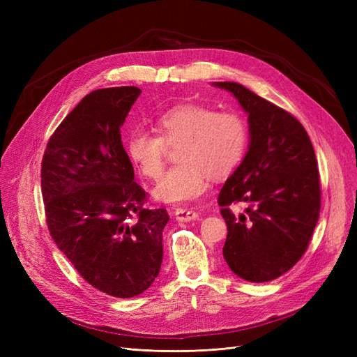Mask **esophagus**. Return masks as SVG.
Masks as SVG:
<instances>
[{"instance_id": "esophagus-1", "label": "esophagus", "mask_w": 357, "mask_h": 357, "mask_svg": "<svg viewBox=\"0 0 357 357\" xmlns=\"http://www.w3.org/2000/svg\"><path fill=\"white\" fill-rule=\"evenodd\" d=\"M176 219L180 222H190V220H197L199 218V213L198 211H193V210H188V208H177L174 211Z\"/></svg>"}]
</instances>
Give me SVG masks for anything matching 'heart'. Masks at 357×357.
I'll return each instance as SVG.
<instances>
[{"label":"heart","mask_w":357,"mask_h":357,"mask_svg":"<svg viewBox=\"0 0 357 357\" xmlns=\"http://www.w3.org/2000/svg\"><path fill=\"white\" fill-rule=\"evenodd\" d=\"M156 132L135 129L126 139L129 159L142 174L156 180L165 165L167 147H177L180 164L160 177L153 195L164 202L199 198L215 178L228 176L240 164L248 143L244 117L232 110L214 112L201 104H181L160 113Z\"/></svg>","instance_id":"1"}]
</instances>
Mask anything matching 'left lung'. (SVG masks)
Listing matches in <instances>:
<instances>
[{
    "label": "left lung",
    "instance_id": "obj_1",
    "mask_svg": "<svg viewBox=\"0 0 357 357\" xmlns=\"http://www.w3.org/2000/svg\"><path fill=\"white\" fill-rule=\"evenodd\" d=\"M234 93L248 113L250 146L219 193L228 226L223 257L232 271L252 283L287 273L305 253L320 213L317 159L305 128L295 116L240 83L215 82ZM243 202L235 216L231 203Z\"/></svg>",
    "mask_w": 357,
    "mask_h": 357
}]
</instances>
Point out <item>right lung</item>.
Instances as JSON below:
<instances>
[{
	"instance_id": "1",
	"label": "right lung",
	"mask_w": 357,
	"mask_h": 357,
	"mask_svg": "<svg viewBox=\"0 0 357 357\" xmlns=\"http://www.w3.org/2000/svg\"><path fill=\"white\" fill-rule=\"evenodd\" d=\"M142 93L135 86L88 93L49 138L41 162L47 228L86 282L132 298L155 282L162 264L165 208H147L134 181L121 126Z\"/></svg>"
}]
</instances>
